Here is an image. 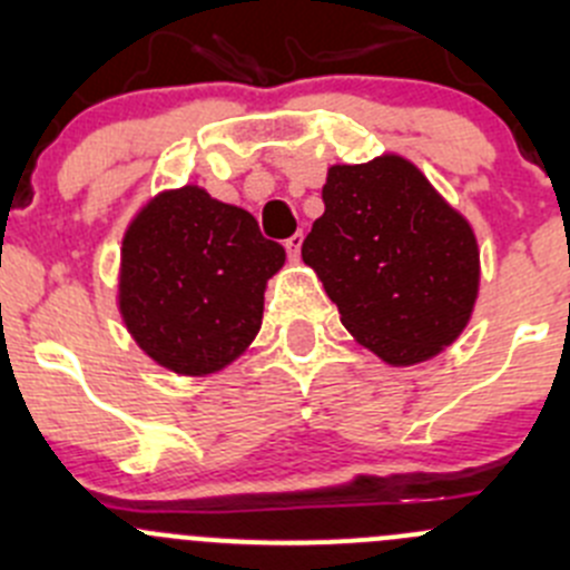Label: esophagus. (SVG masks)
I'll return each mask as SVG.
<instances>
[{
  "label": "esophagus",
  "instance_id": "1",
  "mask_svg": "<svg viewBox=\"0 0 570 570\" xmlns=\"http://www.w3.org/2000/svg\"><path fill=\"white\" fill-rule=\"evenodd\" d=\"M286 253H289L292 262H301V248H303V234H295V237H289L284 243Z\"/></svg>",
  "mask_w": 570,
  "mask_h": 570
}]
</instances>
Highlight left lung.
Wrapping results in <instances>:
<instances>
[{"label":"left lung","mask_w":570,"mask_h":570,"mask_svg":"<svg viewBox=\"0 0 570 570\" xmlns=\"http://www.w3.org/2000/svg\"><path fill=\"white\" fill-rule=\"evenodd\" d=\"M322 200L303 262L350 336L389 366L455 344L480 295V245L463 212L402 154L331 165Z\"/></svg>","instance_id":"8db88e82"}]
</instances>
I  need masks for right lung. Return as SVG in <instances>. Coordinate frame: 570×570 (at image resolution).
Wrapping results in <instances>:
<instances>
[{
  "label": "right lung",
  "instance_id": "obj_1",
  "mask_svg": "<svg viewBox=\"0 0 570 570\" xmlns=\"http://www.w3.org/2000/svg\"><path fill=\"white\" fill-rule=\"evenodd\" d=\"M284 262L250 212L184 184L151 195L126 226L115 303L154 364L217 375L256 338L264 289Z\"/></svg>",
  "mask_w": 570,
  "mask_h": 570
}]
</instances>
